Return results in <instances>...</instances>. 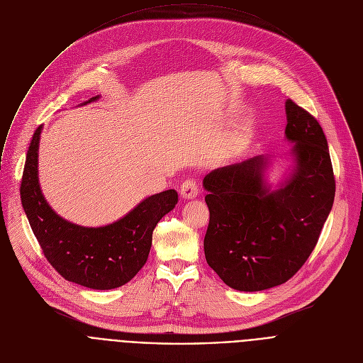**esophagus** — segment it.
I'll return each instance as SVG.
<instances>
[{
  "instance_id": "1",
  "label": "esophagus",
  "mask_w": 363,
  "mask_h": 363,
  "mask_svg": "<svg viewBox=\"0 0 363 363\" xmlns=\"http://www.w3.org/2000/svg\"><path fill=\"white\" fill-rule=\"evenodd\" d=\"M198 182L194 178H188L181 184L179 192L182 195V198H194L198 195Z\"/></svg>"
}]
</instances>
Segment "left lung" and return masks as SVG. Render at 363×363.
<instances>
[{
	"label": "left lung",
	"instance_id": "1",
	"mask_svg": "<svg viewBox=\"0 0 363 363\" xmlns=\"http://www.w3.org/2000/svg\"><path fill=\"white\" fill-rule=\"evenodd\" d=\"M296 169L277 191L263 186V157L214 169L203 178L210 223L208 266L231 289L260 291L290 280L315 250L332 210L336 182L318 119L286 101Z\"/></svg>",
	"mask_w": 363,
	"mask_h": 363
}]
</instances>
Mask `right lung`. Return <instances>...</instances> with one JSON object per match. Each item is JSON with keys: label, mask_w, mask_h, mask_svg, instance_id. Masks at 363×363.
Masks as SVG:
<instances>
[{"label": "right lung", "mask_w": 363, "mask_h": 363, "mask_svg": "<svg viewBox=\"0 0 363 363\" xmlns=\"http://www.w3.org/2000/svg\"><path fill=\"white\" fill-rule=\"evenodd\" d=\"M91 97L89 101L96 100ZM41 126L33 135L21 178V202L30 227L47 262L67 281L109 290L130 281L145 266L152 233L178 202V192L168 189L142 201L119 221L86 228L60 218L45 202L37 178V150Z\"/></svg>", "instance_id": "add662e5"}]
</instances>
